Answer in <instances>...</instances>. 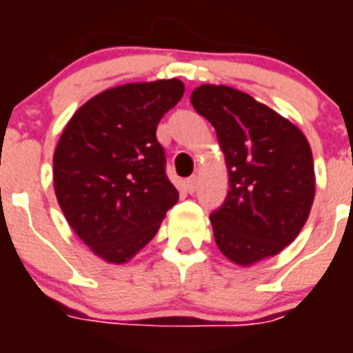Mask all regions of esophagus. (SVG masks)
Instances as JSON below:
<instances>
[{
  "instance_id": "esophagus-1",
  "label": "esophagus",
  "mask_w": 353,
  "mask_h": 353,
  "mask_svg": "<svg viewBox=\"0 0 353 353\" xmlns=\"http://www.w3.org/2000/svg\"><path fill=\"white\" fill-rule=\"evenodd\" d=\"M196 187H198V176H196V174H192L191 179L187 180V189H189V192H194Z\"/></svg>"
}]
</instances>
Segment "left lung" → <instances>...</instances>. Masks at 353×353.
<instances>
[{
    "label": "left lung",
    "mask_w": 353,
    "mask_h": 353,
    "mask_svg": "<svg viewBox=\"0 0 353 353\" xmlns=\"http://www.w3.org/2000/svg\"><path fill=\"white\" fill-rule=\"evenodd\" d=\"M191 102L214 125L230 174L226 199L210 214L215 244L244 267L276 256L310 217V143L292 121L230 86L201 84Z\"/></svg>",
    "instance_id": "1"
}]
</instances>
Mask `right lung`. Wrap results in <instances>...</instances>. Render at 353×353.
Wrapping results in <instances>:
<instances>
[{"instance_id": "right-lung-1", "label": "right lung", "mask_w": 353, "mask_h": 353, "mask_svg": "<svg viewBox=\"0 0 353 353\" xmlns=\"http://www.w3.org/2000/svg\"><path fill=\"white\" fill-rule=\"evenodd\" d=\"M183 90L179 79L105 90L77 109L56 145L58 203L76 235L109 263L138 254L179 201L155 132Z\"/></svg>"}]
</instances>
